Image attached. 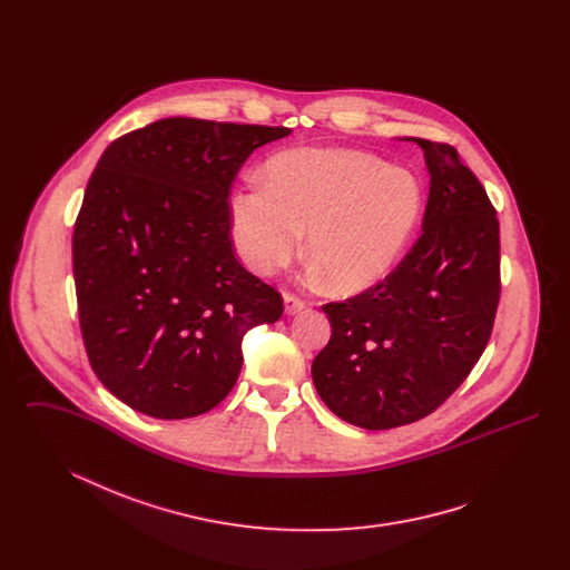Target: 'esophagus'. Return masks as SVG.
Segmentation results:
<instances>
[{"label":"esophagus","mask_w":570,"mask_h":570,"mask_svg":"<svg viewBox=\"0 0 570 570\" xmlns=\"http://www.w3.org/2000/svg\"><path fill=\"white\" fill-rule=\"evenodd\" d=\"M307 303L303 298L293 295V293H286L284 295V307H286V314H297Z\"/></svg>","instance_id":"34e87169"}]
</instances>
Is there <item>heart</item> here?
<instances>
[{"instance_id":"obj_1","label":"heart","mask_w":570,"mask_h":570,"mask_svg":"<svg viewBox=\"0 0 570 570\" xmlns=\"http://www.w3.org/2000/svg\"><path fill=\"white\" fill-rule=\"evenodd\" d=\"M412 173L353 149H298L275 156L265 184L230 198V228L258 275L284 267L301 245L335 293H358L393 267L421 214Z\"/></svg>"}]
</instances>
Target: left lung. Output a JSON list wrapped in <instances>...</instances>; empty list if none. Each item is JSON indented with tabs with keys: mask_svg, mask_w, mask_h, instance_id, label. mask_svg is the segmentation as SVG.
I'll use <instances>...</instances> for the list:
<instances>
[{
	"mask_svg": "<svg viewBox=\"0 0 570 570\" xmlns=\"http://www.w3.org/2000/svg\"><path fill=\"white\" fill-rule=\"evenodd\" d=\"M432 175L423 233L367 291L325 303L331 340L312 363L326 406L393 430L442 406L488 346L500 303V224L449 142L414 138Z\"/></svg>",
	"mask_w": 570,
	"mask_h": 570,
	"instance_id": "obj_1",
	"label": "left lung"
}]
</instances>
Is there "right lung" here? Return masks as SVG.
<instances>
[{
  "label": "right lung",
  "mask_w": 570,
  "mask_h": 570,
  "mask_svg": "<svg viewBox=\"0 0 570 570\" xmlns=\"http://www.w3.org/2000/svg\"><path fill=\"white\" fill-rule=\"evenodd\" d=\"M284 126L168 117L112 140L72 235L82 344L98 380L156 419L216 407L242 372V340L284 314L230 242L233 184Z\"/></svg>",
  "instance_id": "right-lung-1"
}]
</instances>
